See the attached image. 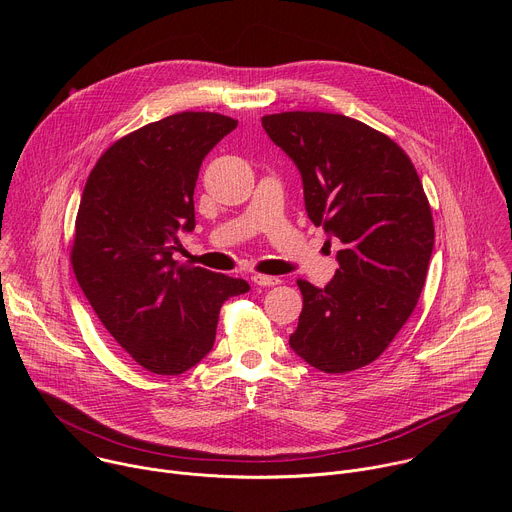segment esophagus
Wrapping results in <instances>:
<instances>
[{
    "instance_id": "34e87169",
    "label": "esophagus",
    "mask_w": 512,
    "mask_h": 512,
    "mask_svg": "<svg viewBox=\"0 0 512 512\" xmlns=\"http://www.w3.org/2000/svg\"><path fill=\"white\" fill-rule=\"evenodd\" d=\"M253 283L261 285V287H271V285H277L279 279L271 277V275H253Z\"/></svg>"
}]
</instances>
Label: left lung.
I'll return each mask as SVG.
<instances>
[{
    "mask_svg": "<svg viewBox=\"0 0 512 512\" xmlns=\"http://www.w3.org/2000/svg\"><path fill=\"white\" fill-rule=\"evenodd\" d=\"M261 125L300 170L310 221L342 243L324 287L298 279L289 346L318 371H356L393 342L423 289L433 218L421 180L391 137L346 115L287 111Z\"/></svg>",
    "mask_w": 512,
    "mask_h": 512,
    "instance_id": "obj_1",
    "label": "left lung"
}]
</instances>
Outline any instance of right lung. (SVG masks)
I'll list each match as a JSON object with an SVG mask.
<instances>
[{
	"label": "right lung",
	"instance_id": "1",
	"mask_svg": "<svg viewBox=\"0 0 512 512\" xmlns=\"http://www.w3.org/2000/svg\"><path fill=\"white\" fill-rule=\"evenodd\" d=\"M237 127L218 113L184 111L121 137L83 190L72 269L121 348L156 375H182L214 344L221 306L245 279L180 265L178 235L194 231L202 160Z\"/></svg>",
	"mask_w": 512,
	"mask_h": 512
}]
</instances>
